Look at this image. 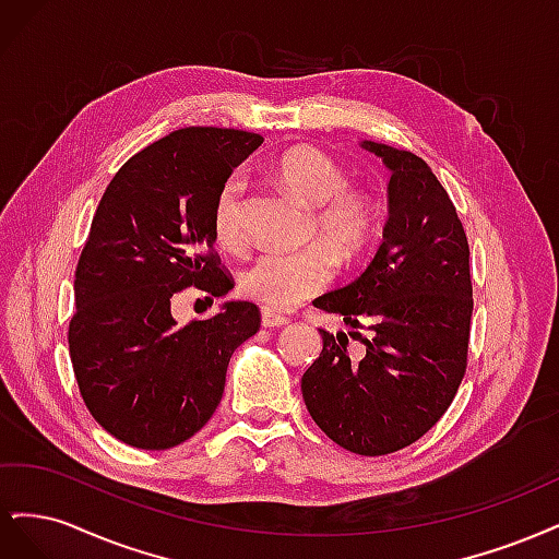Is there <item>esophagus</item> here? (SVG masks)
I'll return each mask as SVG.
<instances>
[{
    "label": "esophagus",
    "mask_w": 559,
    "mask_h": 559,
    "mask_svg": "<svg viewBox=\"0 0 559 559\" xmlns=\"http://www.w3.org/2000/svg\"><path fill=\"white\" fill-rule=\"evenodd\" d=\"M261 324H263L265 329H280V326L289 324V317H284V314H277L275 310L263 308V310H261Z\"/></svg>",
    "instance_id": "34e87169"
}]
</instances>
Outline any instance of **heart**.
I'll list each match as a JSON object with an SVG mask.
<instances>
[{
    "label": "heart",
    "mask_w": 559,
    "mask_h": 559,
    "mask_svg": "<svg viewBox=\"0 0 559 559\" xmlns=\"http://www.w3.org/2000/svg\"><path fill=\"white\" fill-rule=\"evenodd\" d=\"M275 179L302 205L310 207L308 238L302 249H270L240 273V294L267 310H289L324 292L335 275V259L357 263L373 245L380 210L366 189L347 183V173L314 146H294L275 160ZM245 179L230 175L212 205V230L222 247L242 238Z\"/></svg>",
    "instance_id": "b5f03b06"
}]
</instances>
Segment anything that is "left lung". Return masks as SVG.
I'll return each instance as SVG.
<instances>
[{"mask_svg":"<svg viewBox=\"0 0 559 559\" xmlns=\"http://www.w3.org/2000/svg\"><path fill=\"white\" fill-rule=\"evenodd\" d=\"M382 158L389 218L364 273L319 296L343 314L366 354L354 361L345 333L319 329L324 349L300 380L308 413L333 443L378 456L425 436L466 373L473 289L468 240L448 191L411 151L361 142Z\"/></svg>","mask_w":559,"mask_h":559,"instance_id":"1","label":"left lung"}]
</instances>
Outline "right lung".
<instances>
[{"mask_svg": "<svg viewBox=\"0 0 559 559\" xmlns=\"http://www.w3.org/2000/svg\"><path fill=\"white\" fill-rule=\"evenodd\" d=\"M257 132L181 128L114 175L74 277L70 357L83 403L103 429L140 450H167L207 425L224 396L230 354L259 331L253 302L228 300L179 326L183 289L226 296L212 205Z\"/></svg>", "mask_w": 559, "mask_h": 559, "instance_id": "1", "label": "right lung"}]
</instances>
